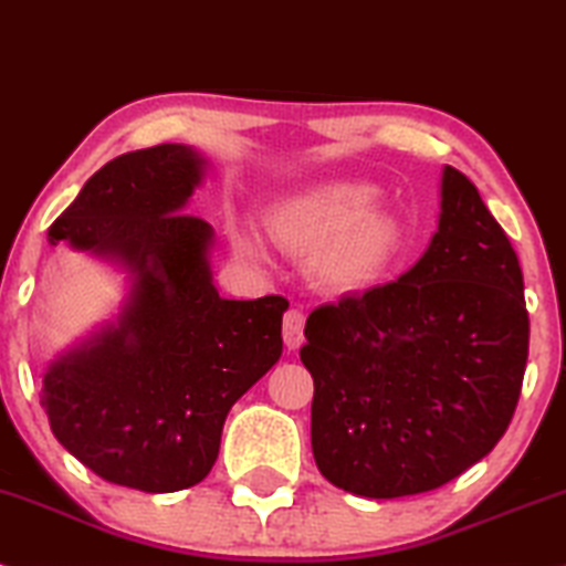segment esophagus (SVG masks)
Returning <instances> with one entry per match:
<instances>
[{
    "mask_svg": "<svg viewBox=\"0 0 566 566\" xmlns=\"http://www.w3.org/2000/svg\"><path fill=\"white\" fill-rule=\"evenodd\" d=\"M303 329H305V316L303 311L292 308L284 313V345H287L290 350H297L303 345Z\"/></svg>",
    "mask_w": 566,
    "mask_h": 566,
    "instance_id": "1",
    "label": "esophagus"
}]
</instances>
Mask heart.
<instances>
[{
    "label": "heart",
    "instance_id": "obj_1",
    "mask_svg": "<svg viewBox=\"0 0 566 566\" xmlns=\"http://www.w3.org/2000/svg\"><path fill=\"white\" fill-rule=\"evenodd\" d=\"M374 197L366 184H316L276 202L265 216V234L292 255H311L313 276L324 287H360L387 261L398 237L392 218L371 208Z\"/></svg>",
    "mask_w": 566,
    "mask_h": 566
}]
</instances>
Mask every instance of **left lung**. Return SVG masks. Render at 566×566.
Here are the masks:
<instances>
[{
    "label": "left lung",
    "instance_id": "obj_1",
    "mask_svg": "<svg viewBox=\"0 0 566 566\" xmlns=\"http://www.w3.org/2000/svg\"><path fill=\"white\" fill-rule=\"evenodd\" d=\"M440 197L413 269L305 322L313 459L332 485L366 499L459 478L503 438L522 392L520 258L464 174L446 166Z\"/></svg>",
    "mask_w": 566,
    "mask_h": 566
}]
</instances>
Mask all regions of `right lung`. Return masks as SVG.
Wrapping results in <instances>:
<instances>
[{
    "instance_id": "right-lung-1",
    "label": "right lung",
    "mask_w": 566,
    "mask_h": 566,
    "mask_svg": "<svg viewBox=\"0 0 566 566\" xmlns=\"http://www.w3.org/2000/svg\"><path fill=\"white\" fill-rule=\"evenodd\" d=\"M202 166L184 145L120 155L46 234L132 274L118 322L46 369L42 406L81 464L145 493L206 480L229 408L282 356L290 303L223 301L208 261L213 227L181 213Z\"/></svg>"
}]
</instances>
